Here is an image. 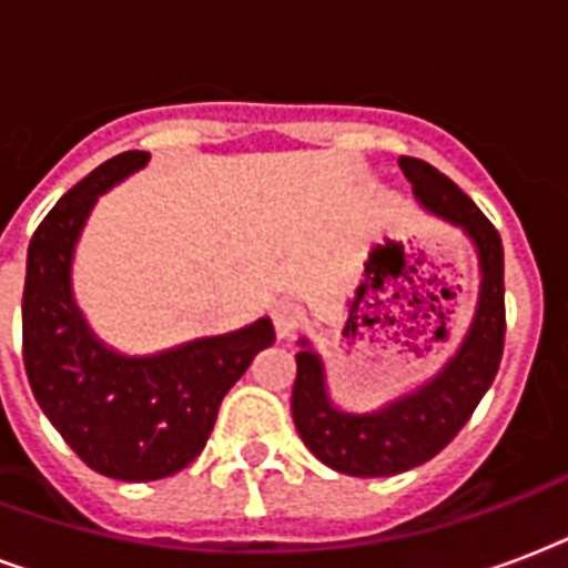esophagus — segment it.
Returning a JSON list of instances; mask_svg holds the SVG:
<instances>
[{
    "label": "esophagus",
    "mask_w": 568,
    "mask_h": 568,
    "mask_svg": "<svg viewBox=\"0 0 568 568\" xmlns=\"http://www.w3.org/2000/svg\"><path fill=\"white\" fill-rule=\"evenodd\" d=\"M272 323H275V334H278L281 341H287V337L296 334L298 323H302V311L296 305H290V302H281L272 311Z\"/></svg>",
    "instance_id": "obj_1"
}]
</instances>
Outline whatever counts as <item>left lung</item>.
I'll return each mask as SVG.
<instances>
[{
  "instance_id": "left-lung-1",
  "label": "left lung",
  "mask_w": 568,
  "mask_h": 568,
  "mask_svg": "<svg viewBox=\"0 0 568 568\" xmlns=\"http://www.w3.org/2000/svg\"><path fill=\"white\" fill-rule=\"evenodd\" d=\"M415 201L435 219L459 227L480 272L468 332L447 362L415 388L376 408L334 403L323 355L298 337L293 420L316 459L349 477H390L424 465L444 450L489 390L504 353V245L471 197L442 171L420 160H399Z\"/></svg>"
}]
</instances>
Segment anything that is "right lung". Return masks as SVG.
<instances>
[{"label": "right lung", "mask_w": 568, "mask_h": 568, "mask_svg": "<svg viewBox=\"0 0 568 568\" xmlns=\"http://www.w3.org/2000/svg\"><path fill=\"white\" fill-rule=\"evenodd\" d=\"M151 162L126 151L79 180L34 231L26 257L23 362L61 438L88 468L124 483L183 471L254 355L272 346L270 316L148 355L121 353L91 328L73 293V257L100 195Z\"/></svg>", "instance_id": "1"}]
</instances>
